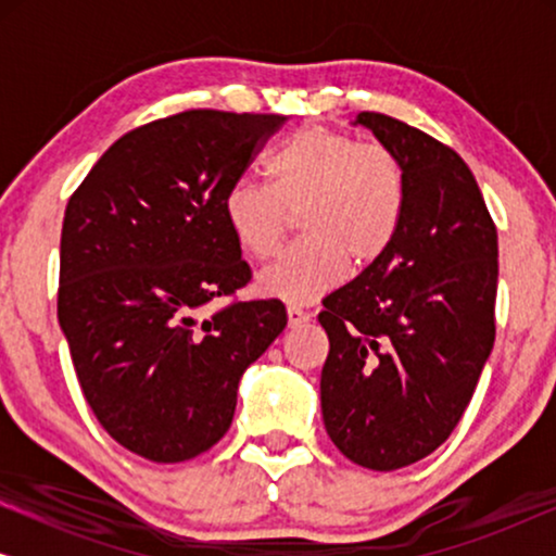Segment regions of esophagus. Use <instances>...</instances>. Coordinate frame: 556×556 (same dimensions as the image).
I'll use <instances>...</instances> for the list:
<instances>
[{"label": "esophagus", "mask_w": 556, "mask_h": 556, "mask_svg": "<svg viewBox=\"0 0 556 556\" xmlns=\"http://www.w3.org/2000/svg\"><path fill=\"white\" fill-rule=\"evenodd\" d=\"M311 318V314L306 308L301 306H288V324L291 326H299V324H306Z\"/></svg>", "instance_id": "esophagus-1"}]
</instances>
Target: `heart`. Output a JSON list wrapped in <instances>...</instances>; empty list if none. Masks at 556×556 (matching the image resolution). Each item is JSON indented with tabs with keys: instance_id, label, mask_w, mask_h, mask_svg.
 <instances>
[{
	"instance_id": "b5f03b06",
	"label": "heart",
	"mask_w": 556,
	"mask_h": 556,
	"mask_svg": "<svg viewBox=\"0 0 556 556\" xmlns=\"http://www.w3.org/2000/svg\"><path fill=\"white\" fill-rule=\"evenodd\" d=\"M268 185L238 177L223 212L232 238L255 261L283 242L291 215L306 238L278 255L261 276L265 293L306 303L352 268L377 263L397 240L407 210V174L400 156L377 141L303 126L265 159Z\"/></svg>"
}]
</instances>
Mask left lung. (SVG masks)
<instances>
[{"mask_svg":"<svg viewBox=\"0 0 556 556\" xmlns=\"http://www.w3.org/2000/svg\"><path fill=\"white\" fill-rule=\"evenodd\" d=\"M400 156L397 240L324 299L321 413L333 445L369 470L422 460L451 438L496 339L498 235L473 172L443 141L362 111Z\"/></svg>","mask_w":556,"mask_h":556,"instance_id":"left-lung-1","label":"left lung"}]
</instances>
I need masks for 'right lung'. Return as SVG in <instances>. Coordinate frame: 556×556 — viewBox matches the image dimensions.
I'll list each match as a JSON object with an SVG mask.
<instances>
[{
  "label": "right lung",
  "instance_id": "obj_1",
  "mask_svg": "<svg viewBox=\"0 0 556 556\" xmlns=\"http://www.w3.org/2000/svg\"><path fill=\"white\" fill-rule=\"evenodd\" d=\"M276 113L181 111L121 136L67 200L58 318L80 390L109 435L179 463L232 425L238 382L286 329L278 299L238 301L253 273L223 197ZM215 298L231 301L210 312Z\"/></svg>",
  "mask_w": 556,
  "mask_h": 556
}]
</instances>
